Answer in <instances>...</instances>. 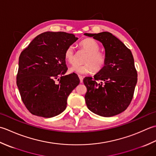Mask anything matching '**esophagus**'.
Wrapping results in <instances>:
<instances>
[{
	"mask_svg": "<svg viewBox=\"0 0 156 156\" xmlns=\"http://www.w3.org/2000/svg\"><path fill=\"white\" fill-rule=\"evenodd\" d=\"M79 79H80V82L83 83V78L82 76L81 75H79Z\"/></svg>",
	"mask_w": 156,
	"mask_h": 156,
	"instance_id": "obj_1",
	"label": "esophagus"
}]
</instances>
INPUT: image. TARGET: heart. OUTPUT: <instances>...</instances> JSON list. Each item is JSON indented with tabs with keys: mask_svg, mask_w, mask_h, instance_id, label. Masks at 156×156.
<instances>
[{
	"mask_svg": "<svg viewBox=\"0 0 156 156\" xmlns=\"http://www.w3.org/2000/svg\"><path fill=\"white\" fill-rule=\"evenodd\" d=\"M80 48L87 52L84 59V64L75 65L70 68L71 73L78 74H87L93 71L98 72L102 69L106 62V56L104 53L100 52V46L96 40L91 38H85L79 43ZM64 57L69 64L75 63V50L72 46L65 50Z\"/></svg>",
	"mask_w": 156,
	"mask_h": 156,
	"instance_id": "obj_1",
	"label": "heart"
}]
</instances>
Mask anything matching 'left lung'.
Instances as JSON below:
<instances>
[{
    "instance_id": "8db88e82",
    "label": "left lung",
    "mask_w": 156,
    "mask_h": 156,
    "mask_svg": "<svg viewBox=\"0 0 156 156\" xmlns=\"http://www.w3.org/2000/svg\"><path fill=\"white\" fill-rule=\"evenodd\" d=\"M102 43L106 62L94 76L83 79L87 87L85 103L92 112L104 117L117 115L131 104L137 82L132 52L109 32L85 34Z\"/></svg>"
}]
</instances>
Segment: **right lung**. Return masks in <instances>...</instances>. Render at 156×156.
<instances>
[{
	"label": "right lung",
	"mask_w": 156,
	"mask_h": 156,
	"mask_svg": "<svg viewBox=\"0 0 156 156\" xmlns=\"http://www.w3.org/2000/svg\"><path fill=\"white\" fill-rule=\"evenodd\" d=\"M77 39L72 34L47 31L21 52L17 85L24 105L34 115L51 118L66 109L67 98L80 80L74 73L65 75L68 69L64 53Z\"/></svg>",
	"instance_id": "obj_1"
}]
</instances>
